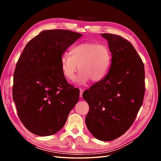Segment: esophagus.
Instances as JSON below:
<instances>
[{
  "mask_svg": "<svg viewBox=\"0 0 161 161\" xmlns=\"http://www.w3.org/2000/svg\"><path fill=\"white\" fill-rule=\"evenodd\" d=\"M80 97H82V93H83V92H84V89L83 88H80Z\"/></svg>",
  "mask_w": 161,
  "mask_h": 161,
  "instance_id": "esophagus-1",
  "label": "esophagus"
}]
</instances>
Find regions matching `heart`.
I'll use <instances>...</instances> for the list:
<instances>
[{
	"instance_id": "b5f03b06",
	"label": "heart",
	"mask_w": 161,
	"mask_h": 161,
	"mask_svg": "<svg viewBox=\"0 0 161 161\" xmlns=\"http://www.w3.org/2000/svg\"><path fill=\"white\" fill-rule=\"evenodd\" d=\"M61 64L63 75L68 80H73L79 67L81 73L77 78L78 83H85L90 79L98 82L104 80L111 69L112 54L107 45L84 42L72 47L70 54L64 53Z\"/></svg>"
}]
</instances>
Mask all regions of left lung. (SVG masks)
Returning a JSON list of instances; mask_svg holds the SVG:
<instances>
[{"instance_id":"1","label":"left lung","mask_w":161,"mask_h":161,"mask_svg":"<svg viewBox=\"0 0 161 161\" xmlns=\"http://www.w3.org/2000/svg\"><path fill=\"white\" fill-rule=\"evenodd\" d=\"M112 54L106 77L85 91L89 106L88 129L95 138L111 141L127 131L141 108L145 92L144 64L134 47L123 37L103 33Z\"/></svg>"}]
</instances>
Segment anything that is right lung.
Here are the masks:
<instances>
[{"mask_svg": "<svg viewBox=\"0 0 161 161\" xmlns=\"http://www.w3.org/2000/svg\"><path fill=\"white\" fill-rule=\"evenodd\" d=\"M81 36L68 30H43L27 43L17 61L13 100L20 120L34 134L59 131L79 100L80 89L68 83L61 58Z\"/></svg>", "mask_w": 161, "mask_h": 161, "instance_id": "obj_1", "label": "right lung"}]
</instances>
